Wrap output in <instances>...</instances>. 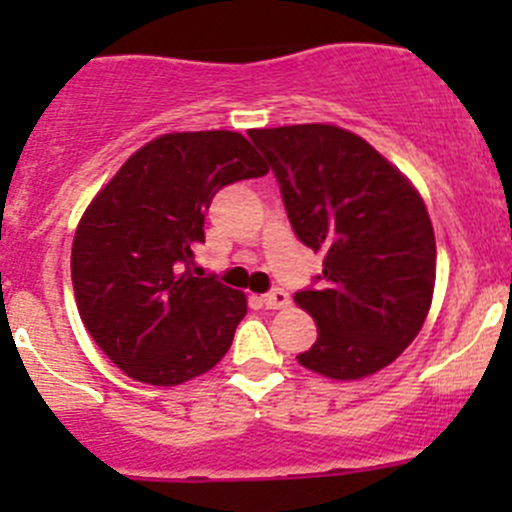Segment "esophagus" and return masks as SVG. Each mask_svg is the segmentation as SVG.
<instances>
[{
  "label": "esophagus",
  "instance_id": "esophagus-1",
  "mask_svg": "<svg viewBox=\"0 0 512 512\" xmlns=\"http://www.w3.org/2000/svg\"><path fill=\"white\" fill-rule=\"evenodd\" d=\"M262 304H265L267 309H282L289 304V294L285 292V289L275 287V289H270L267 294H262Z\"/></svg>",
  "mask_w": 512,
  "mask_h": 512
}]
</instances>
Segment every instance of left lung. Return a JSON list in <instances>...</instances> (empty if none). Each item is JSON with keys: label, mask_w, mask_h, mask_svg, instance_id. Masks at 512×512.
<instances>
[{"label": "left lung", "mask_w": 512, "mask_h": 512, "mask_svg": "<svg viewBox=\"0 0 512 512\" xmlns=\"http://www.w3.org/2000/svg\"><path fill=\"white\" fill-rule=\"evenodd\" d=\"M280 183L294 235L322 275L294 302L317 322L297 361L329 379L384 369L421 332L436 282V237L414 185L364 138L327 126L247 133Z\"/></svg>", "instance_id": "8db88e82"}]
</instances>
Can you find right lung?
I'll use <instances>...</instances> for the list:
<instances>
[{
  "instance_id": "right-lung-1",
  "label": "right lung",
  "mask_w": 512,
  "mask_h": 512,
  "mask_svg": "<svg viewBox=\"0 0 512 512\" xmlns=\"http://www.w3.org/2000/svg\"><path fill=\"white\" fill-rule=\"evenodd\" d=\"M265 173L240 133H165L86 208L71 247L76 304L101 352L131 379L183 384L227 354L245 294L190 267L215 193Z\"/></svg>"
}]
</instances>
